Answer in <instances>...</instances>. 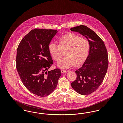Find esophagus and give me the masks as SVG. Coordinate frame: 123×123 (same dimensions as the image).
<instances>
[{"mask_svg": "<svg viewBox=\"0 0 123 123\" xmlns=\"http://www.w3.org/2000/svg\"><path fill=\"white\" fill-rule=\"evenodd\" d=\"M61 73H65V72H67L66 70H61Z\"/></svg>", "mask_w": 123, "mask_h": 123, "instance_id": "34e87169", "label": "esophagus"}]
</instances>
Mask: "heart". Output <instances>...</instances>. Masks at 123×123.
<instances>
[{
    "mask_svg": "<svg viewBox=\"0 0 123 123\" xmlns=\"http://www.w3.org/2000/svg\"><path fill=\"white\" fill-rule=\"evenodd\" d=\"M59 45L51 42L48 47L49 51L52 58L58 61L64 55L66 56L57 64L61 68H68L75 64L79 66L83 63L88 56L90 50V43L87 40L79 35L69 34L61 37Z\"/></svg>",
    "mask_w": 123,
    "mask_h": 123,
    "instance_id": "heart-1",
    "label": "heart"
}]
</instances>
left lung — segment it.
Segmentation results:
<instances>
[{"instance_id": "obj_1", "label": "left lung", "mask_w": 123, "mask_h": 123, "mask_svg": "<svg viewBox=\"0 0 123 123\" xmlns=\"http://www.w3.org/2000/svg\"><path fill=\"white\" fill-rule=\"evenodd\" d=\"M70 30L85 36L90 43L88 57L82 67L75 71L76 79L71 83L77 93L88 95L99 87L105 76L108 65L107 50L99 36L87 26L80 25Z\"/></svg>"}]
</instances>
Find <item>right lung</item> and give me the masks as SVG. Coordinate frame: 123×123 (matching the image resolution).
<instances>
[{"label": "right lung", "instance_id": "1", "mask_svg": "<svg viewBox=\"0 0 123 123\" xmlns=\"http://www.w3.org/2000/svg\"><path fill=\"white\" fill-rule=\"evenodd\" d=\"M58 31L35 29L21 41L16 60L19 76L30 92L41 97L51 94L61 76L59 69L48 70L53 64L48 47Z\"/></svg>", "mask_w": 123, "mask_h": 123}]
</instances>
